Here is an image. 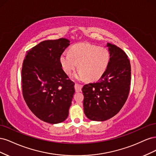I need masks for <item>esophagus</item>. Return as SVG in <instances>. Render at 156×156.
Here are the masks:
<instances>
[{"instance_id":"obj_1","label":"esophagus","mask_w":156,"mask_h":156,"mask_svg":"<svg viewBox=\"0 0 156 156\" xmlns=\"http://www.w3.org/2000/svg\"><path fill=\"white\" fill-rule=\"evenodd\" d=\"M82 87H83V85H81V84H79L77 83L75 84V91H76V92H81L82 90Z\"/></svg>"}]
</instances>
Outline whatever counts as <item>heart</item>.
Instances as JSON below:
<instances>
[{"instance_id": "b5f03b06", "label": "heart", "mask_w": 156, "mask_h": 156, "mask_svg": "<svg viewBox=\"0 0 156 156\" xmlns=\"http://www.w3.org/2000/svg\"><path fill=\"white\" fill-rule=\"evenodd\" d=\"M109 53L103 47H98L88 43L74 45L68 52H64L60 56V63L68 75L77 68L78 73L74 78L79 80L94 81L100 78L104 73L109 62Z\"/></svg>"}]
</instances>
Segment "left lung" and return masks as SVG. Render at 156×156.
<instances>
[{
  "label": "left lung",
  "mask_w": 156,
  "mask_h": 156,
  "mask_svg": "<svg viewBox=\"0 0 156 156\" xmlns=\"http://www.w3.org/2000/svg\"><path fill=\"white\" fill-rule=\"evenodd\" d=\"M110 59L105 72L96 83L82 88L84 112L93 121H105L115 116L126 103L131 84V64L125 52L108 43Z\"/></svg>",
  "instance_id": "1"
}]
</instances>
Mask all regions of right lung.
Listing matches in <instances>:
<instances>
[{
  "label": "right lung",
  "mask_w": 156,
  "mask_h": 156,
  "mask_svg": "<svg viewBox=\"0 0 156 156\" xmlns=\"http://www.w3.org/2000/svg\"><path fill=\"white\" fill-rule=\"evenodd\" d=\"M69 45L66 38L43 41L27 51L23 60V98L33 114L49 124L67 119L75 93V84L60 63V56Z\"/></svg>",
  "instance_id": "right-lung-1"
}]
</instances>
